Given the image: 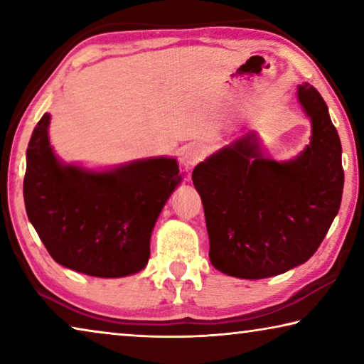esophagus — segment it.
<instances>
[{"mask_svg":"<svg viewBox=\"0 0 364 364\" xmlns=\"http://www.w3.org/2000/svg\"><path fill=\"white\" fill-rule=\"evenodd\" d=\"M204 156H205V151L200 144H189L186 147V151H184L183 160L184 164L188 165V168H193L196 164H199L200 160L204 159Z\"/></svg>","mask_w":364,"mask_h":364,"instance_id":"34e87169","label":"esophagus"}]
</instances>
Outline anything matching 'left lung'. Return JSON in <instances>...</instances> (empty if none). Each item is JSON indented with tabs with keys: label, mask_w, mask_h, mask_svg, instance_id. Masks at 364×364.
<instances>
[{
	"label": "left lung",
	"mask_w": 364,
	"mask_h": 364,
	"mask_svg": "<svg viewBox=\"0 0 364 364\" xmlns=\"http://www.w3.org/2000/svg\"><path fill=\"white\" fill-rule=\"evenodd\" d=\"M297 97L311 123L310 144L299 156L271 159L247 132L193 171L208 257L228 276L263 279L305 263L341 208L342 146L328 106L310 83L299 85Z\"/></svg>",
	"instance_id": "8db88e82"
}]
</instances>
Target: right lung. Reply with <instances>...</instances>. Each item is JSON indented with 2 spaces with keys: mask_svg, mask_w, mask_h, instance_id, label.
Listing matches in <instances>:
<instances>
[{
  "mask_svg": "<svg viewBox=\"0 0 364 364\" xmlns=\"http://www.w3.org/2000/svg\"><path fill=\"white\" fill-rule=\"evenodd\" d=\"M48 112L27 147L23 200L30 223L63 267L96 278L144 269L160 212L181 183L176 159L147 157L109 168L65 164L49 143Z\"/></svg>",
  "mask_w": 364,
  "mask_h": 364,
  "instance_id": "add662e5",
  "label": "right lung"
}]
</instances>
